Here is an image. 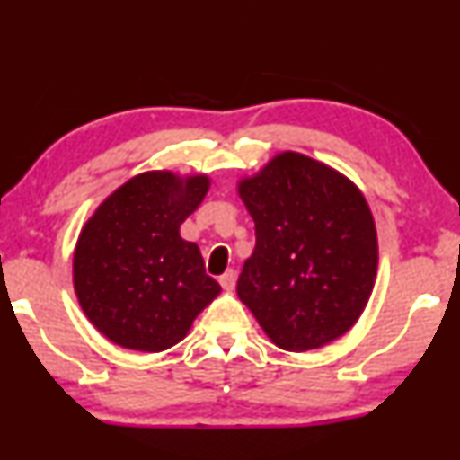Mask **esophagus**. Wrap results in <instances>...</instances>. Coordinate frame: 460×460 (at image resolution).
<instances>
[{"label":"esophagus","mask_w":460,"mask_h":460,"mask_svg":"<svg viewBox=\"0 0 460 460\" xmlns=\"http://www.w3.org/2000/svg\"><path fill=\"white\" fill-rule=\"evenodd\" d=\"M235 282H237V274L233 270H227L219 278V284L223 286V290H233V288H235Z\"/></svg>","instance_id":"obj_1"}]
</instances>
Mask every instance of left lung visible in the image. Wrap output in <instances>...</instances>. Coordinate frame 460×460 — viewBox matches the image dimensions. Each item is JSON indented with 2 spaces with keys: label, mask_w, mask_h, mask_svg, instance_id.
<instances>
[{
  "label": "left lung",
  "mask_w": 460,
  "mask_h": 460,
  "mask_svg": "<svg viewBox=\"0 0 460 460\" xmlns=\"http://www.w3.org/2000/svg\"><path fill=\"white\" fill-rule=\"evenodd\" d=\"M255 249L237 296L284 351L339 339L359 321L377 274V233L361 190L337 170L282 152L237 184Z\"/></svg>",
  "instance_id": "8db88e82"
}]
</instances>
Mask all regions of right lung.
Segmentation results:
<instances>
[{"mask_svg":"<svg viewBox=\"0 0 460 460\" xmlns=\"http://www.w3.org/2000/svg\"><path fill=\"white\" fill-rule=\"evenodd\" d=\"M208 186L205 174L152 170L109 194L84 223L73 255L75 294L115 345L166 351L219 296L199 245L181 237Z\"/></svg>","mask_w":460,"mask_h":460,"instance_id":"1","label":"right lung"}]
</instances>
